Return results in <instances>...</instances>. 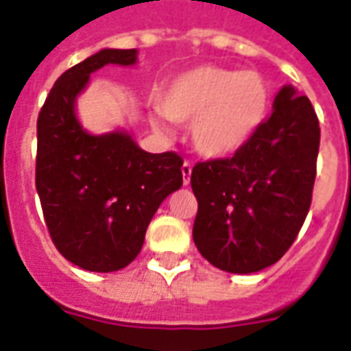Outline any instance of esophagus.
Segmentation results:
<instances>
[{
	"label": "esophagus",
	"instance_id": "1",
	"mask_svg": "<svg viewBox=\"0 0 351 351\" xmlns=\"http://www.w3.org/2000/svg\"><path fill=\"white\" fill-rule=\"evenodd\" d=\"M191 169H193V165H191L190 161H184V163H182V182H184V186H188V184H190Z\"/></svg>",
	"mask_w": 351,
	"mask_h": 351
}]
</instances>
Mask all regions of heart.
I'll return each instance as SVG.
<instances>
[{
    "instance_id": "heart-1",
    "label": "heart",
    "mask_w": 351,
    "mask_h": 351,
    "mask_svg": "<svg viewBox=\"0 0 351 351\" xmlns=\"http://www.w3.org/2000/svg\"><path fill=\"white\" fill-rule=\"evenodd\" d=\"M271 90L256 71L199 65L176 75L158 97L169 120L190 123L201 156L221 160L248 145L267 118Z\"/></svg>"
}]
</instances>
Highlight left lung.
<instances>
[{
  "label": "left lung",
  "mask_w": 351,
  "mask_h": 351,
  "mask_svg": "<svg viewBox=\"0 0 351 351\" xmlns=\"http://www.w3.org/2000/svg\"><path fill=\"white\" fill-rule=\"evenodd\" d=\"M272 114L231 158L199 161L193 243L221 271L250 274L278 261L299 235L312 203L319 122L291 84L276 93Z\"/></svg>",
  "instance_id": "obj_1"
}]
</instances>
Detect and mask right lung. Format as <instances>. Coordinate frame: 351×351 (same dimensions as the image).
<instances>
[{"label": "right lung", "instance_id": "add662e5", "mask_svg": "<svg viewBox=\"0 0 351 351\" xmlns=\"http://www.w3.org/2000/svg\"><path fill=\"white\" fill-rule=\"evenodd\" d=\"M137 64V50L105 49L56 80L37 118L35 186L58 252L84 271H120L137 258L158 206L182 186V158L150 154L125 131L92 135L75 103L103 65Z\"/></svg>", "mask_w": 351, "mask_h": 351}]
</instances>
